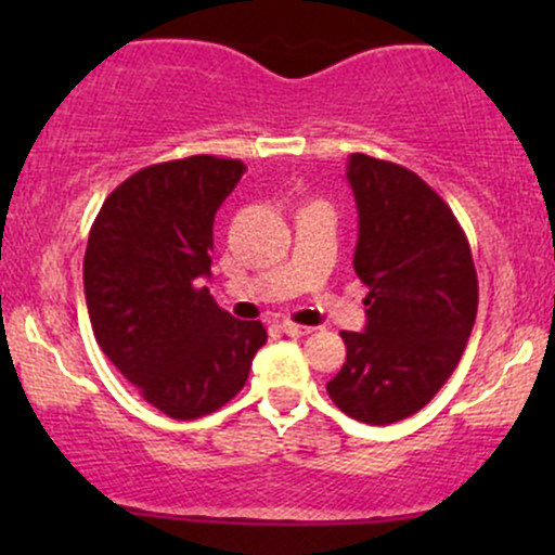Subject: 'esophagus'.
Here are the masks:
<instances>
[{
    "instance_id": "1",
    "label": "esophagus",
    "mask_w": 555,
    "mask_h": 555,
    "mask_svg": "<svg viewBox=\"0 0 555 555\" xmlns=\"http://www.w3.org/2000/svg\"><path fill=\"white\" fill-rule=\"evenodd\" d=\"M279 328H282V334L286 336H308L310 331H313L310 326H297V323H289V321H284Z\"/></svg>"
}]
</instances>
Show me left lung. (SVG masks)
I'll return each mask as SVG.
<instances>
[{
  "mask_svg": "<svg viewBox=\"0 0 555 555\" xmlns=\"http://www.w3.org/2000/svg\"><path fill=\"white\" fill-rule=\"evenodd\" d=\"M354 271L367 286L365 331H341L347 362L326 384L344 415L391 425L436 397L473 334L477 271L464 229L415 171L352 154Z\"/></svg>",
  "mask_w": 555,
  "mask_h": 555,
  "instance_id": "8db88e82",
  "label": "left lung"
}]
</instances>
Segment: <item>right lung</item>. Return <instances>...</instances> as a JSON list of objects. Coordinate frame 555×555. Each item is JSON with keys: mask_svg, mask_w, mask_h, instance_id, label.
I'll use <instances>...</instances> for the list:
<instances>
[{"mask_svg": "<svg viewBox=\"0 0 555 555\" xmlns=\"http://www.w3.org/2000/svg\"><path fill=\"white\" fill-rule=\"evenodd\" d=\"M237 158L188 156L135 171L106 197L82 260L93 336L140 397L195 420L237 397L263 347L260 321L214 302V216L237 188Z\"/></svg>", "mask_w": 555, "mask_h": 555, "instance_id": "1", "label": "right lung"}]
</instances>
